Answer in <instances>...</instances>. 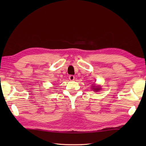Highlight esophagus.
<instances>
[{
  "instance_id": "1",
  "label": "esophagus",
  "mask_w": 146,
  "mask_h": 146,
  "mask_svg": "<svg viewBox=\"0 0 146 146\" xmlns=\"http://www.w3.org/2000/svg\"><path fill=\"white\" fill-rule=\"evenodd\" d=\"M69 79L70 81H73V80H75V76H73V75L69 76Z\"/></svg>"
}]
</instances>
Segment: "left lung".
I'll use <instances>...</instances> for the list:
<instances>
[{
	"instance_id": "obj_1",
	"label": "left lung",
	"mask_w": 146,
	"mask_h": 146,
	"mask_svg": "<svg viewBox=\"0 0 146 146\" xmlns=\"http://www.w3.org/2000/svg\"><path fill=\"white\" fill-rule=\"evenodd\" d=\"M92 90H94V91H95V92H98L99 90H100V89H101L100 86H96V85H92Z\"/></svg>"
}]
</instances>
